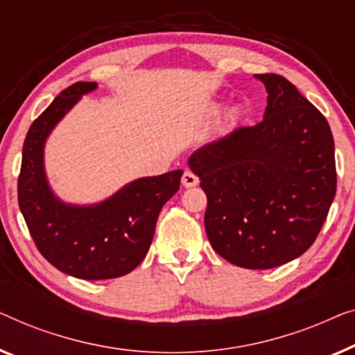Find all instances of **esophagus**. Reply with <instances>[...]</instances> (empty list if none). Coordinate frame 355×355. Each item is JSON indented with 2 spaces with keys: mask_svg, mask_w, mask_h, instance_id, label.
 <instances>
[{
  "mask_svg": "<svg viewBox=\"0 0 355 355\" xmlns=\"http://www.w3.org/2000/svg\"><path fill=\"white\" fill-rule=\"evenodd\" d=\"M198 182H199V178H198L196 175H194L193 172H189V171H184V172H183V175H182V184H183L184 188L196 187Z\"/></svg>",
  "mask_w": 355,
  "mask_h": 355,
  "instance_id": "34e87169",
  "label": "esophagus"
}]
</instances>
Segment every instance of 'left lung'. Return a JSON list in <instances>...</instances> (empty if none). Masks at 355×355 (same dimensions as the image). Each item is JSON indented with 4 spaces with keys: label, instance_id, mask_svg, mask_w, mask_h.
Listing matches in <instances>:
<instances>
[{
    "label": "left lung",
    "instance_id": "obj_1",
    "mask_svg": "<svg viewBox=\"0 0 355 355\" xmlns=\"http://www.w3.org/2000/svg\"><path fill=\"white\" fill-rule=\"evenodd\" d=\"M256 78L268 93L263 121L199 148L188 166L207 196L204 225L214 251L266 270L307 251L336 194L331 128L291 82Z\"/></svg>",
    "mask_w": 355,
    "mask_h": 355
}]
</instances>
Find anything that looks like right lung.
I'll use <instances>...</instances> for the list:
<instances>
[{"label":"right lung","instance_id":"obj_1","mask_svg":"<svg viewBox=\"0 0 355 355\" xmlns=\"http://www.w3.org/2000/svg\"><path fill=\"white\" fill-rule=\"evenodd\" d=\"M96 87L94 82L71 85L35 119L24 141L17 182L19 207L35 246L58 270L82 279L117 278L143 262L159 212L178 191L183 173L138 178L92 206H73L56 198L44 173V143L78 99Z\"/></svg>","mask_w":355,"mask_h":355}]
</instances>
